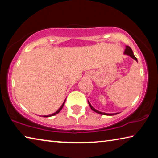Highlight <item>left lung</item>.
<instances>
[{
	"label": "left lung",
	"mask_w": 158,
	"mask_h": 158,
	"mask_svg": "<svg viewBox=\"0 0 158 158\" xmlns=\"http://www.w3.org/2000/svg\"><path fill=\"white\" fill-rule=\"evenodd\" d=\"M125 54L129 55L130 56H131L132 58H134V59H135L136 61H137V58L135 56V55H134L132 49H131V48L129 46H126V49H125ZM88 102H89V101H88ZM89 104L90 107L91 108L92 110L94 111L95 112H96V113H98V114H102V115H106V116H112V115L117 114H106V113H103V112H100V111L96 110V109L93 108V106H91V105L90 104L89 102Z\"/></svg>",
	"instance_id": "obj_1"
}]
</instances>
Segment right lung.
I'll return each mask as SVG.
<instances>
[{
  "label": "right lung",
  "instance_id": "add662e5",
  "mask_svg": "<svg viewBox=\"0 0 158 158\" xmlns=\"http://www.w3.org/2000/svg\"><path fill=\"white\" fill-rule=\"evenodd\" d=\"M65 101H64V102L63 103V105H61V106H60V107L59 108V109H58V110L57 111H56V112H55V113H53V114H50V115H48V116H44V117H49V116H54V115H56V114H57L58 113H59V112L60 111V110H61V109H63V106H64V104H65Z\"/></svg>",
  "mask_w": 158,
  "mask_h": 158
}]
</instances>
